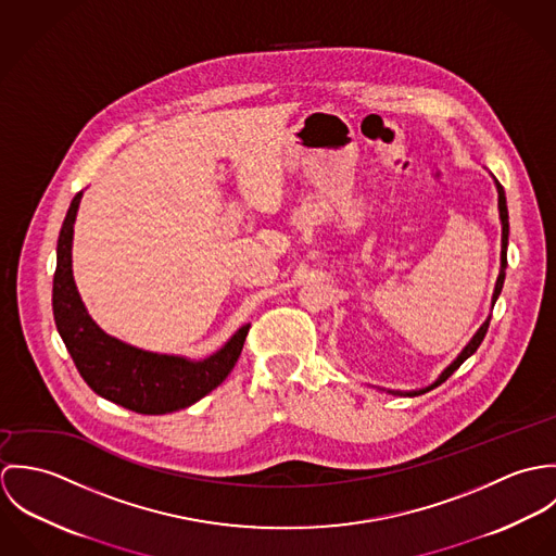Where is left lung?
Returning a JSON list of instances; mask_svg holds the SVG:
<instances>
[{"instance_id": "obj_1", "label": "left lung", "mask_w": 556, "mask_h": 556, "mask_svg": "<svg viewBox=\"0 0 556 556\" xmlns=\"http://www.w3.org/2000/svg\"><path fill=\"white\" fill-rule=\"evenodd\" d=\"M496 190H498V214H501V223H503V239H501V271H498V278H496V287H494V295H492V306L496 304V300H498V295H501V289H503V282H505V267H507V238H509V214H507V201H505V190H503V186L496 181ZM492 318V317H490ZM490 318L479 327V331H477L476 336H473V340L465 346V351L458 355V359L437 379V383L434 386H430V388H426V390H419V392H410L408 396H417V394H426V392H430V390H434V388H439L443 381H447L460 366H463V362L467 359V357H471L473 353H476L477 349H479V344H481V340L485 338V331H488V325H490ZM400 394V392H396ZM402 396V394H400Z\"/></svg>"}]
</instances>
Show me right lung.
I'll return each mask as SVG.
<instances>
[{"label": "right lung", "instance_id": "add662e5", "mask_svg": "<svg viewBox=\"0 0 556 556\" xmlns=\"http://www.w3.org/2000/svg\"><path fill=\"white\" fill-rule=\"evenodd\" d=\"M79 201L77 192L58 239L53 317L83 381L98 396L143 415L173 413L207 396L236 368L250 325L203 362L148 353L106 336L85 313L73 280L71 248Z\"/></svg>", "mask_w": 556, "mask_h": 556}]
</instances>
